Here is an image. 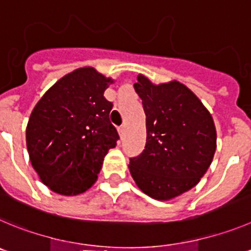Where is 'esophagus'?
Wrapping results in <instances>:
<instances>
[{"instance_id":"esophagus-1","label":"esophagus","mask_w":251,"mask_h":251,"mask_svg":"<svg viewBox=\"0 0 251 251\" xmlns=\"http://www.w3.org/2000/svg\"><path fill=\"white\" fill-rule=\"evenodd\" d=\"M117 130H119V134H120V136H124V134H125V130H126V126L121 125L120 127L117 128Z\"/></svg>"}]
</instances>
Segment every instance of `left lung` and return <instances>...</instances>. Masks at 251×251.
Returning a JSON list of instances; mask_svg holds the SVG:
<instances>
[{"label":"left lung","instance_id":"obj_1","mask_svg":"<svg viewBox=\"0 0 251 251\" xmlns=\"http://www.w3.org/2000/svg\"><path fill=\"white\" fill-rule=\"evenodd\" d=\"M134 87L146 115V145L128 169L142 193L170 200L193 189L209 169L216 150L214 120L179 81L153 85L139 75Z\"/></svg>","mask_w":251,"mask_h":251}]
</instances>
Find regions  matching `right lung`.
<instances>
[{
    "label": "right lung",
    "instance_id": "right-lung-1",
    "mask_svg": "<svg viewBox=\"0 0 251 251\" xmlns=\"http://www.w3.org/2000/svg\"><path fill=\"white\" fill-rule=\"evenodd\" d=\"M112 82L92 67L70 72L47 90L31 112L26 144L41 181L61 195H78L95 184L103 157L120 137L110 121Z\"/></svg>",
    "mask_w": 251,
    "mask_h": 251
}]
</instances>
